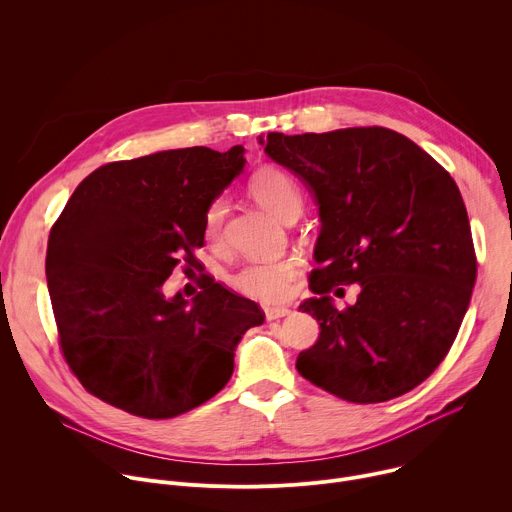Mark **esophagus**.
Masks as SVG:
<instances>
[{"label":"esophagus","mask_w":512,"mask_h":512,"mask_svg":"<svg viewBox=\"0 0 512 512\" xmlns=\"http://www.w3.org/2000/svg\"><path fill=\"white\" fill-rule=\"evenodd\" d=\"M291 310L289 308H265V318L267 320H279L285 318Z\"/></svg>","instance_id":"34e87169"}]
</instances>
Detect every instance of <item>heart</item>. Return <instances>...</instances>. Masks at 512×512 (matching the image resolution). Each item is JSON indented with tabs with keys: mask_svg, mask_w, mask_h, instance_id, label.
I'll return each instance as SVG.
<instances>
[{
	"mask_svg": "<svg viewBox=\"0 0 512 512\" xmlns=\"http://www.w3.org/2000/svg\"><path fill=\"white\" fill-rule=\"evenodd\" d=\"M249 192L265 210L285 223L302 212V192L298 184L277 168H263L255 172L249 180ZM227 210L229 206L223 196L210 200L204 210L202 235L210 245L223 241ZM300 267L302 261L294 255L275 261H255L235 273L233 285L247 298L265 304L283 302L291 294V287L300 275Z\"/></svg>",
	"mask_w": 512,
	"mask_h": 512,
	"instance_id": "heart-1",
	"label": "heart"
}]
</instances>
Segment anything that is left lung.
Masks as SVG:
<instances>
[{
  "instance_id": "left-lung-1",
  "label": "left lung",
  "mask_w": 512,
  "mask_h": 512,
  "mask_svg": "<svg viewBox=\"0 0 512 512\" xmlns=\"http://www.w3.org/2000/svg\"><path fill=\"white\" fill-rule=\"evenodd\" d=\"M265 154L304 178L320 204L316 298L300 306L320 336L300 352L298 373L350 403L409 393L450 352L476 281L454 178L387 127L269 133ZM350 282L357 302L338 311L329 294Z\"/></svg>"
}]
</instances>
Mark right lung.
Returning <instances> with one entry per match:
<instances>
[{
    "label": "right lung",
    "instance_id": "right-lung-1",
    "mask_svg": "<svg viewBox=\"0 0 512 512\" xmlns=\"http://www.w3.org/2000/svg\"><path fill=\"white\" fill-rule=\"evenodd\" d=\"M243 145L170 150L89 174L50 229L46 279L62 356L97 399L145 419L214 397L263 310L202 273V216L243 170ZM176 266L201 273L192 305L163 296Z\"/></svg>",
    "mask_w": 512,
    "mask_h": 512
}]
</instances>
